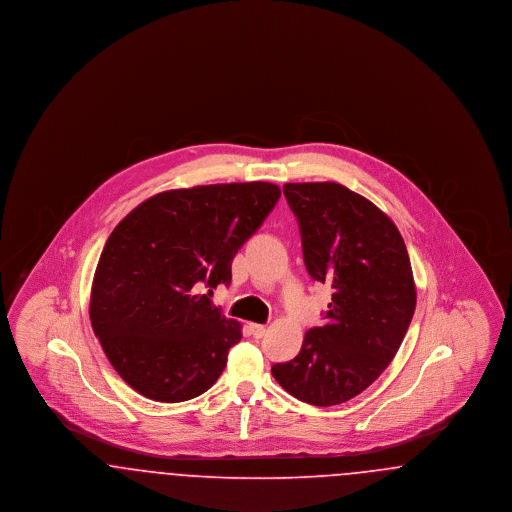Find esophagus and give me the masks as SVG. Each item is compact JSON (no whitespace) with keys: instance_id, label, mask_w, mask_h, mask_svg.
Returning <instances> with one entry per match:
<instances>
[{"instance_id":"1","label":"esophagus","mask_w":512,"mask_h":512,"mask_svg":"<svg viewBox=\"0 0 512 512\" xmlns=\"http://www.w3.org/2000/svg\"><path fill=\"white\" fill-rule=\"evenodd\" d=\"M249 330H251V334H253V338H263L265 336V332H267V328L263 326V324H249Z\"/></svg>"}]
</instances>
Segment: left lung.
Instances as JSON below:
<instances>
[{
	"label": "left lung",
	"instance_id": "8db88e82",
	"mask_svg": "<svg viewBox=\"0 0 512 512\" xmlns=\"http://www.w3.org/2000/svg\"><path fill=\"white\" fill-rule=\"evenodd\" d=\"M313 280L332 286L326 324L305 334L299 355L272 366L299 401L340 405L393 361L416 307L405 242L372 201L336 182L284 184Z\"/></svg>",
	"mask_w": 512,
	"mask_h": 512
}]
</instances>
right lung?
Here are the masks:
<instances>
[{
    "instance_id": "obj_1",
    "label": "right lung",
    "mask_w": 512,
    "mask_h": 512,
    "mask_svg": "<svg viewBox=\"0 0 512 512\" xmlns=\"http://www.w3.org/2000/svg\"><path fill=\"white\" fill-rule=\"evenodd\" d=\"M278 197L270 182L169 190L115 226L94 274L90 320L132 390L178 403L219 380L242 326L213 305V290L230 284L238 249Z\"/></svg>"
}]
</instances>
